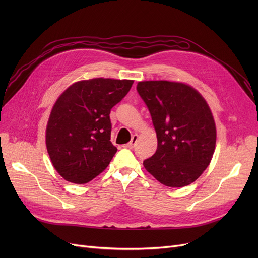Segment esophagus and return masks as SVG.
Instances as JSON below:
<instances>
[{"mask_svg":"<svg viewBox=\"0 0 258 258\" xmlns=\"http://www.w3.org/2000/svg\"><path fill=\"white\" fill-rule=\"evenodd\" d=\"M137 140H138V135H134V136L132 137V140L127 144H125L124 147H126V148H134V146L136 145Z\"/></svg>","mask_w":258,"mask_h":258,"instance_id":"obj_1","label":"esophagus"}]
</instances>
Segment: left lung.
<instances>
[{
  "label": "left lung",
  "mask_w": 258,
  "mask_h": 258,
  "mask_svg": "<svg viewBox=\"0 0 258 258\" xmlns=\"http://www.w3.org/2000/svg\"><path fill=\"white\" fill-rule=\"evenodd\" d=\"M137 92L151 113L158 148L145 169L163 185L184 187L195 182L212 159L216 128L202 95L185 84L140 81Z\"/></svg>",
  "instance_id": "left-lung-1"
}]
</instances>
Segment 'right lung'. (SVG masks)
I'll return each instance as SVG.
<instances>
[{
	"label": "right lung",
	"instance_id": "right-lung-1",
	"mask_svg": "<svg viewBox=\"0 0 258 258\" xmlns=\"http://www.w3.org/2000/svg\"><path fill=\"white\" fill-rule=\"evenodd\" d=\"M133 80L94 78L68 88L54 104L46 130L52 164L71 183L86 184L101 173L117 152L111 142L112 107Z\"/></svg>",
	"mask_w": 258,
	"mask_h": 258
}]
</instances>
